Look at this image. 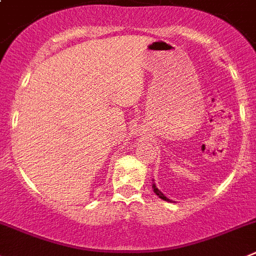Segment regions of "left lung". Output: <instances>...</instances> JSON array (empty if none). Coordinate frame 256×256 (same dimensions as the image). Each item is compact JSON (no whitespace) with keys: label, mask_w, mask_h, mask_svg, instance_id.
<instances>
[{"label":"left lung","mask_w":256,"mask_h":256,"mask_svg":"<svg viewBox=\"0 0 256 256\" xmlns=\"http://www.w3.org/2000/svg\"><path fill=\"white\" fill-rule=\"evenodd\" d=\"M152 182H154V180H152ZM152 188H154V193H156V196H160L161 199H164V200L171 202L170 199H168V198H166V196H164V193H162V192H161L160 189H158V188L156 186V184H154H154H152Z\"/></svg>","instance_id":"8db88e82"}]
</instances>
